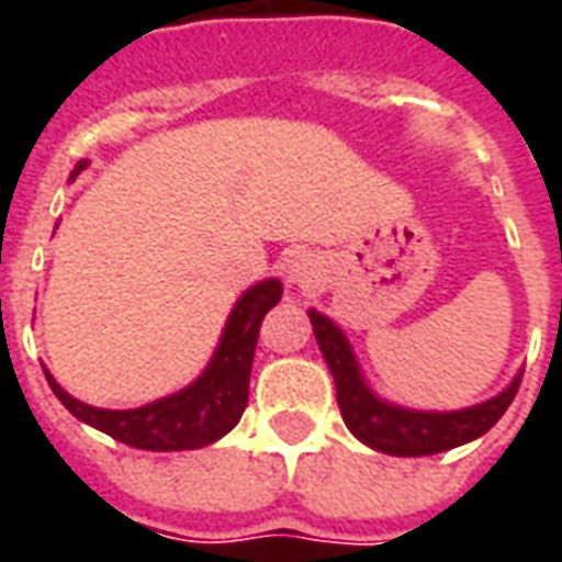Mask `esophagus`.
I'll use <instances>...</instances> for the list:
<instances>
[{
	"label": "esophagus",
	"instance_id": "obj_1",
	"mask_svg": "<svg viewBox=\"0 0 562 562\" xmlns=\"http://www.w3.org/2000/svg\"><path fill=\"white\" fill-rule=\"evenodd\" d=\"M318 270L316 261L306 256H292L285 261V280L292 282V285H301V289H310L313 282H316Z\"/></svg>",
	"mask_w": 562,
	"mask_h": 562
}]
</instances>
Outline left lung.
<instances>
[{
	"label": "left lung",
	"instance_id": "8db88e82",
	"mask_svg": "<svg viewBox=\"0 0 562 562\" xmlns=\"http://www.w3.org/2000/svg\"><path fill=\"white\" fill-rule=\"evenodd\" d=\"M310 322H313L318 349H322L330 373H334L342 422L364 446L376 448L382 454L424 458V454H439V451H448V448L472 442L503 418L508 403L515 401V394H518L520 376H515L508 389L499 391L491 401L475 403L470 409H454V413L406 409V406L382 401V397L373 394V389L361 376V367H358L352 346L328 316L310 310Z\"/></svg>",
	"mask_w": 562,
	"mask_h": 562
}]
</instances>
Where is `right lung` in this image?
<instances>
[{
  "label": "right lung",
  "instance_id": "obj_1",
  "mask_svg": "<svg viewBox=\"0 0 562 562\" xmlns=\"http://www.w3.org/2000/svg\"><path fill=\"white\" fill-rule=\"evenodd\" d=\"M87 165H90L87 159L78 161L71 177H78ZM280 280H265L246 289L225 322L220 346L210 358L207 370L183 391L138 406V409H99L90 403L75 401L68 391L59 389V382L47 370H44V376L68 413L95 430L114 436L116 442L144 448V451L204 448L222 439L234 424L240 422L246 401H249V373H252L258 328H261V318L268 316L270 306L280 304Z\"/></svg>",
  "mask_w": 562,
  "mask_h": 562
}]
</instances>
